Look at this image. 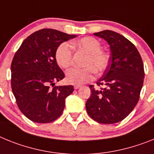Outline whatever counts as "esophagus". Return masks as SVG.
Masks as SVG:
<instances>
[{
	"mask_svg": "<svg viewBox=\"0 0 154 154\" xmlns=\"http://www.w3.org/2000/svg\"><path fill=\"white\" fill-rule=\"evenodd\" d=\"M81 85H74V89H76V90H77V89H79V88H81Z\"/></svg>",
	"mask_w": 154,
	"mask_h": 154,
	"instance_id": "esophagus-1",
	"label": "esophagus"
}]
</instances>
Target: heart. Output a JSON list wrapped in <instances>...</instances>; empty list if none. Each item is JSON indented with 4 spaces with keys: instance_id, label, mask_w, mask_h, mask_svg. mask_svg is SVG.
Returning a JSON list of instances; mask_svg holds the SVG:
<instances>
[{
    "instance_id": "1",
    "label": "heart",
    "mask_w": 154,
    "mask_h": 154,
    "mask_svg": "<svg viewBox=\"0 0 154 154\" xmlns=\"http://www.w3.org/2000/svg\"><path fill=\"white\" fill-rule=\"evenodd\" d=\"M72 47L81 49L88 53L85 61V67L71 68L66 73V80L69 84L81 85L93 77L94 70L96 73L105 71L109 63L110 56L101 49V42L93 37H84L70 42ZM72 49L67 42H63L57 47L55 59L60 67L66 69L71 65Z\"/></svg>"
}]
</instances>
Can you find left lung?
<instances>
[{"label":"left lung","mask_w":154,"mask_h":154,"mask_svg":"<svg viewBox=\"0 0 154 154\" xmlns=\"http://www.w3.org/2000/svg\"><path fill=\"white\" fill-rule=\"evenodd\" d=\"M94 35L107 41L111 57L105 73L96 82L105 88L89 86L91 95L86 110L99 123H116L129 116L140 99L145 75L143 63L136 46L119 33L104 30Z\"/></svg>","instance_id":"8db88e82"}]
</instances>
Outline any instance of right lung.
<instances>
[{
    "instance_id": "right-lung-1",
    "label": "right lung",
    "mask_w": 154,
    "mask_h": 154,
    "mask_svg": "<svg viewBox=\"0 0 154 154\" xmlns=\"http://www.w3.org/2000/svg\"><path fill=\"white\" fill-rule=\"evenodd\" d=\"M76 36L56 29H40L25 38L14 54L11 66L12 92L20 111L31 121L49 123L62 115L73 87L54 86L65 77L55 53L62 42Z\"/></svg>"
}]
</instances>
